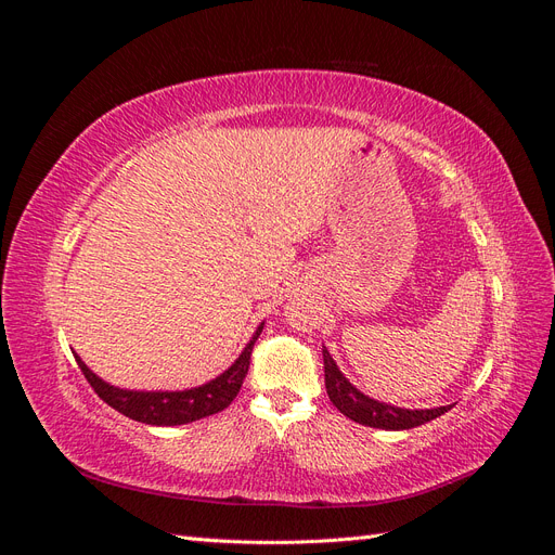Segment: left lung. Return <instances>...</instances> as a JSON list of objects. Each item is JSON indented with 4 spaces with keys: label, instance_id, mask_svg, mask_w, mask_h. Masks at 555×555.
Instances as JSON below:
<instances>
[{
    "label": "left lung",
    "instance_id": "8db88e82",
    "mask_svg": "<svg viewBox=\"0 0 555 555\" xmlns=\"http://www.w3.org/2000/svg\"><path fill=\"white\" fill-rule=\"evenodd\" d=\"M322 354H324L326 393L333 405L338 408L347 418H351V422L371 426V428H382V430H408V428L422 426L426 422H433V418H438L440 414L451 410V405L433 408V410H405V408L386 405V402H379L375 398H367L340 373V367L335 365L326 347Z\"/></svg>",
    "mask_w": 555,
    "mask_h": 555
}]
</instances>
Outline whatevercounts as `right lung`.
Segmentation results:
<instances>
[{
	"label": "right lung",
	"instance_id": "right-lung-1",
	"mask_svg": "<svg viewBox=\"0 0 555 555\" xmlns=\"http://www.w3.org/2000/svg\"><path fill=\"white\" fill-rule=\"evenodd\" d=\"M261 328H263V324L257 328L255 335H251V340L241 351V357L233 361L229 371H224L212 382H208L204 386H196V389H188V391L117 389V386H111L102 377H96L90 367L80 361V357H76V361H78V367L82 371V375H86V379L94 389V393L104 402H108L113 410L133 418V422L150 424V426H180V424L198 422V418L217 414L231 405V400L238 396L243 379L247 375L251 347H255Z\"/></svg>",
	"mask_w": 555,
	"mask_h": 555
}]
</instances>
